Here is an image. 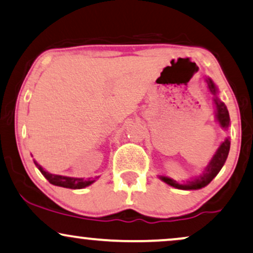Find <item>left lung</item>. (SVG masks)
Here are the masks:
<instances>
[{
  "mask_svg": "<svg viewBox=\"0 0 253 253\" xmlns=\"http://www.w3.org/2000/svg\"><path fill=\"white\" fill-rule=\"evenodd\" d=\"M208 86H209L210 91H211L212 94L216 95V86L213 84L211 79H208ZM215 104H216V108H217V120L220 126L223 128H228L230 125V117H229V112L228 108L224 105V103L219 100L218 98L215 97ZM230 150V140L225 139L224 142L219 146V148L217 149L216 154L213 155V158L210 161V164L208 165V167L204 170L202 176L195 178L193 181H188L187 183L184 184H180L177 183L176 181L171 180V178L166 177V176H161L162 181H165L166 183L171 185V187L177 188V189H183V190H195V189H201V188L206 187L207 184H209L210 182L212 181V178L218 174L220 169H222L223 166H224L226 158H228Z\"/></svg>",
  "mask_w": 253,
  "mask_h": 253,
  "instance_id": "left-lung-1",
  "label": "left lung"
}]
</instances>
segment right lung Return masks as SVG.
<instances>
[{
	"instance_id": "obj_1",
	"label": "right lung",
	"mask_w": 253,
	"mask_h": 253,
	"mask_svg": "<svg viewBox=\"0 0 253 253\" xmlns=\"http://www.w3.org/2000/svg\"><path fill=\"white\" fill-rule=\"evenodd\" d=\"M35 165L37 166L38 169L42 174L44 175V177L50 182L51 184L58 185V187L64 188H70V189H82V188L87 187V185L92 184L95 181V178H87V180H83V178H76V177H68V176H62V175H53L50 174L44 170L37 162H35Z\"/></svg>"
}]
</instances>
